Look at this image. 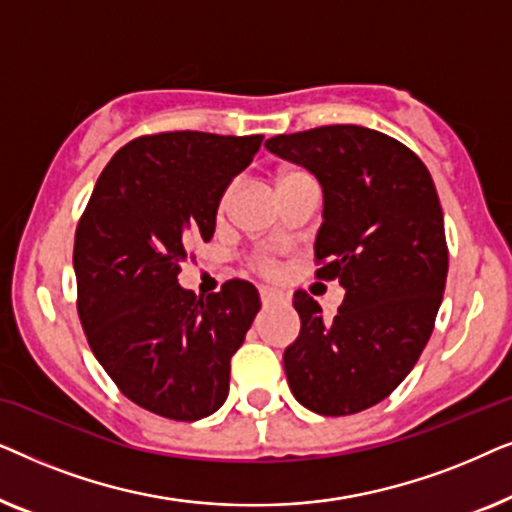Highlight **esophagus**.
<instances>
[{
    "label": "esophagus",
    "mask_w": 512,
    "mask_h": 512,
    "mask_svg": "<svg viewBox=\"0 0 512 512\" xmlns=\"http://www.w3.org/2000/svg\"><path fill=\"white\" fill-rule=\"evenodd\" d=\"M261 300H263V305L277 303V300H282V293H279L277 289H270V286H261Z\"/></svg>",
    "instance_id": "esophagus-1"
}]
</instances>
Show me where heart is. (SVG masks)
<instances>
[{
	"instance_id": "1",
	"label": "heart",
	"mask_w": 512,
	"mask_h": 512,
	"mask_svg": "<svg viewBox=\"0 0 512 512\" xmlns=\"http://www.w3.org/2000/svg\"><path fill=\"white\" fill-rule=\"evenodd\" d=\"M296 174H303V172H284L282 177H279V181H284V179H289V177H296ZM228 195H230V191L223 195V200H221V207H226V202H228Z\"/></svg>"
}]
</instances>
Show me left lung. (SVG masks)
Returning <instances> with one entry per match:
<instances>
[{"label": "left lung", "mask_w": 512, "mask_h": 512, "mask_svg": "<svg viewBox=\"0 0 512 512\" xmlns=\"http://www.w3.org/2000/svg\"><path fill=\"white\" fill-rule=\"evenodd\" d=\"M265 149L317 177V275L345 289L331 321L307 293L293 296L300 333L284 352L286 380L307 410L354 415L384 401L431 338L447 279L436 186L408 146L361 125L277 135Z\"/></svg>", "instance_id": "obj_1"}]
</instances>
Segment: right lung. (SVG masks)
<instances>
[{
    "label": "right lung",
    "instance_id": "1",
    "mask_svg": "<svg viewBox=\"0 0 512 512\" xmlns=\"http://www.w3.org/2000/svg\"><path fill=\"white\" fill-rule=\"evenodd\" d=\"M263 135L163 132L114 153L74 240L79 317L116 387L160 417L198 422L228 398L230 356L261 310L254 284L233 279L195 298L179 268L209 242L221 198Z\"/></svg>",
    "mask_w": 512,
    "mask_h": 512
}]
</instances>
